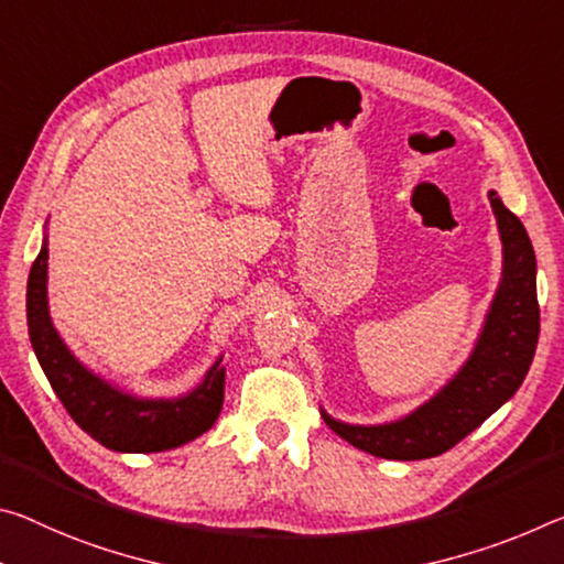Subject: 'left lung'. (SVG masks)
Masks as SVG:
<instances>
[{
    "instance_id": "obj_1",
    "label": "left lung",
    "mask_w": 564,
    "mask_h": 564,
    "mask_svg": "<svg viewBox=\"0 0 564 564\" xmlns=\"http://www.w3.org/2000/svg\"><path fill=\"white\" fill-rule=\"evenodd\" d=\"M505 246V271L485 330L467 366L422 409L394 424L348 426L324 414V422L348 444L383 459L440 457L475 432L520 389L540 336L534 250L524 226L497 193H489Z\"/></svg>"
}]
</instances>
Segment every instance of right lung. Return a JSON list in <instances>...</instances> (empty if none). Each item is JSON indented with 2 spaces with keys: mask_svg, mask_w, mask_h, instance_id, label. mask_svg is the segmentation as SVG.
<instances>
[{
  "mask_svg": "<svg viewBox=\"0 0 564 564\" xmlns=\"http://www.w3.org/2000/svg\"><path fill=\"white\" fill-rule=\"evenodd\" d=\"M26 326L40 366L75 424L115 452H165L216 424L223 406V373L216 364L193 394L173 401H140L107 387L75 361L52 328L47 311V243L26 281Z\"/></svg>",
  "mask_w": 564,
  "mask_h": 564,
  "instance_id": "obj_1",
  "label": "right lung"
}]
</instances>
